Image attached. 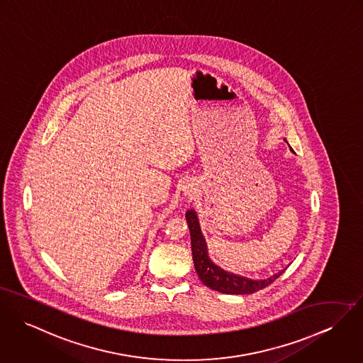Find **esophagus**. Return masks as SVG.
<instances>
[{
    "label": "esophagus",
    "mask_w": 363,
    "mask_h": 363,
    "mask_svg": "<svg viewBox=\"0 0 363 363\" xmlns=\"http://www.w3.org/2000/svg\"><path fill=\"white\" fill-rule=\"evenodd\" d=\"M192 194H194V188H192L191 185H188V186L185 188V195H189V196H192Z\"/></svg>",
    "instance_id": "1"
}]
</instances>
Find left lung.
<instances>
[{"instance_id":"8db88e82","label":"left lung","mask_w":363,"mask_h":363,"mask_svg":"<svg viewBox=\"0 0 363 363\" xmlns=\"http://www.w3.org/2000/svg\"><path fill=\"white\" fill-rule=\"evenodd\" d=\"M186 221L191 231V245H192V256L196 273L201 282L208 288L223 292V294H233V295H243V294H253L269 286L274 280H277L282 274V272L272 276L266 280H250L246 277H241L233 273L223 270L221 267L216 266L207 256V246L204 238L201 235L199 221L196 213L194 210H188Z\"/></svg>"}]
</instances>
